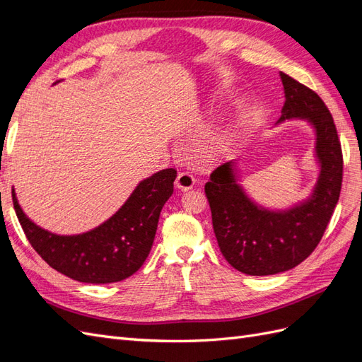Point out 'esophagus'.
<instances>
[{"instance_id":"34e87169","label":"esophagus","mask_w":362,"mask_h":362,"mask_svg":"<svg viewBox=\"0 0 362 362\" xmlns=\"http://www.w3.org/2000/svg\"><path fill=\"white\" fill-rule=\"evenodd\" d=\"M196 180L193 175H190L189 172H180L177 180H175V185H177V189L180 190H190L193 189Z\"/></svg>"}]
</instances>
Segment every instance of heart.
I'll return each mask as SVG.
<instances>
[{
    "instance_id": "1",
    "label": "heart",
    "mask_w": 362,
    "mask_h": 362,
    "mask_svg": "<svg viewBox=\"0 0 362 362\" xmlns=\"http://www.w3.org/2000/svg\"><path fill=\"white\" fill-rule=\"evenodd\" d=\"M237 140V131L233 125H225L214 133L204 146L206 158H217L233 148Z\"/></svg>"
}]
</instances>
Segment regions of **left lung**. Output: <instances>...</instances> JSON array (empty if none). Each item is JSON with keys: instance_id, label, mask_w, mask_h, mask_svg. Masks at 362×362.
Listing matches in <instances>:
<instances>
[{"instance_id": "8db88e82", "label": "left lung", "mask_w": 362, "mask_h": 362, "mask_svg": "<svg viewBox=\"0 0 362 362\" xmlns=\"http://www.w3.org/2000/svg\"><path fill=\"white\" fill-rule=\"evenodd\" d=\"M286 104L276 124L306 119L315 131L320 173L308 199L287 210H269L238 184L234 161L218 166L205 184L213 228L225 259L252 276L276 275L308 258L322 240L339 198L343 154L332 115L314 90L279 72Z\"/></svg>"}]
</instances>
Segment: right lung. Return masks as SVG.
I'll return each mask as SVG.
<instances>
[{
    "mask_svg": "<svg viewBox=\"0 0 362 362\" xmlns=\"http://www.w3.org/2000/svg\"><path fill=\"white\" fill-rule=\"evenodd\" d=\"M175 169H163L140 181L119 210L101 223L76 235L47 231L19 206L15 190L12 198L25 237L48 264L71 279L87 284H110L136 273L148 258L161 208L173 193Z\"/></svg>",
    "mask_w": 362,
    "mask_h": 362,
    "instance_id": "add662e5",
    "label": "right lung"
}]
</instances>
